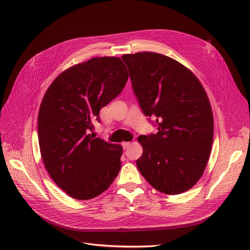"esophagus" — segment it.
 <instances>
[{
	"label": "esophagus",
	"mask_w": 250,
	"mask_h": 250,
	"mask_svg": "<svg viewBox=\"0 0 250 250\" xmlns=\"http://www.w3.org/2000/svg\"><path fill=\"white\" fill-rule=\"evenodd\" d=\"M130 146V143L129 142H124L123 143V148L124 149H126V148H128Z\"/></svg>",
	"instance_id": "obj_1"
}]
</instances>
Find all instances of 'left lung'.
I'll use <instances>...</instances> for the list:
<instances>
[{
    "mask_svg": "<svg viewBox=\"0 0 250 250\" xmlns=\"http://www.w3.org/2000/svg\"><path fill=\"white\" fill-rule=\"evenodd\" d=\"M143 113L158 133L140 136L141 174L161 192L178 194L203 175L214 135L211 104L201 82L177 61L156 52L124 55ZM150 120V118H149Z\"/></svg>",
    "mask_w": 250,
    "mask_h": 250,
    "instance_id": "left-lung-1",
    "label": "left lung"
}]
</instances>
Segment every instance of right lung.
Returning <instances> with one entry per match:
<instances>
[{"label":"right lung","instance_id":"right-lung-1","mask_svg":"<svg viewBox=\"0 0 250 250\" xmlns=\"http://www.w3.org/2000/svg\"><path fill=\"white\" fill-rule=\"evenodd\" d=\"M127 78L121 59L93 58L62 72L43 96L37 126L42 161L56 185L76 200L95 198L120 172L123 147L90 133Z\"/></svg>","mask_w":250,"mask_h":250}]
</instances>
